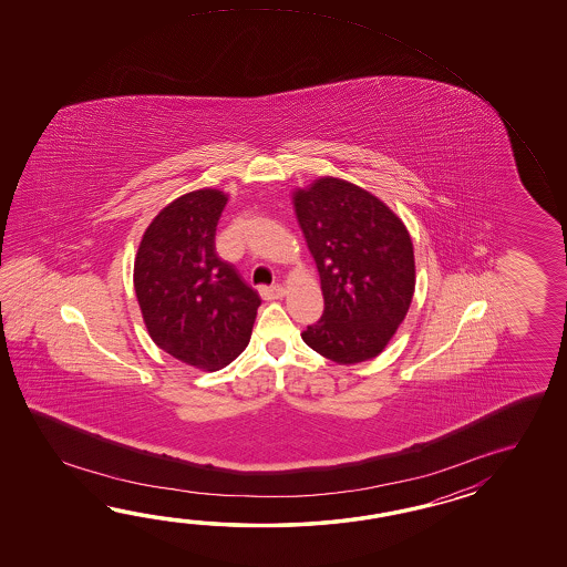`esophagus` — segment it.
Instances as JSON below:
<instances>
[{
  "instance_id": "1",
  "label": "esophagus",
  "mask_w": 567,
  "mask_h": 567,
  "mask_svg": "<svg viewBox=\"0 0 567 567\" xmlns=\"http://www.w3.org/2000/svg\"><path fill=\"white\" fill-rule=\"evenodd\" d=\"M259 293H261L264 300H279V298L286 296V289L281 288L279 284H276V286L259 289Z\"/></svg>"
}]
</instances>
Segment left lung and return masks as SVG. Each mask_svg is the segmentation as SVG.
<instances>
[{"label": "left lung", "mask_w": 567, "mask_h": 567, "mask_svg": "<svg viewBox=\"0 0 567 567\" xmlns=\"http://www.w3.org/2000/svg\"><path fill=\"white\" fill-rule=\"evenodd\" d=\"M293 208L324 296V313L301 332L303 342L338 364L374 359L410 310V233L377 196L330 176L296 190Z\"/></svg>", "instance_id": "8db88e82"}]
</instances>
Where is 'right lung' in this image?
<instances>
[{"label": "right lung", "mask_w": 567, "mask_h": 567, "mask_svg": "<svg viewBox=\"0 0 567 567\" xmlns=\"http://www.w3.org/2000/svg\"><path fill=\"white\" fill-rule=\"evenodd\" d=\"M227 194L203 188L157 213L140 243L133 288L157 347L218 371L249 344L259 296L218 259L215 235Z\"/></svg>", "instance_id": "obj_1"}]
</instances>
